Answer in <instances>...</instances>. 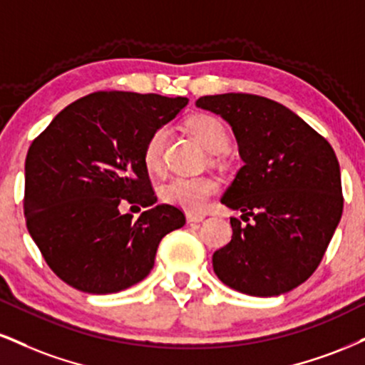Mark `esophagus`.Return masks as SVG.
<instances>
[{
	"label": "esophagus",
	"mask_w": 365,
	"mask_h": 365,
	"mask_svg": "<svg viewBox=\"0 0 365 365\" xmlns=\"http://www.w3.org/2000/svg\"><path fill=\"white\" fill-rule=\"evenodd\" d=\"M204 214H194V212H188L187 214V221L188 222H202L204 221Z\"/></svg>",
	"instance_id": "obj_1"
}]
</instances>
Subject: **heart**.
Returning <instances> with one entry per match:
<instances>
[{
    "mask_svg": "<svg viewBox=\"0 0 365 365\" xmlns=\"http://www.w3.org/2000/svg\"><path fill=\"white\" fill-rule=\"evenodd\" d=\"M187 129L209 153H222L230 146V133L225 122L212 113H199L188 118ZM168 129L160 127L149 135L143 149V163L149 171L163 168V155ZM219 183L212 177H171L160 187L161 199L188 212H200L210 197L217 192Z\"/></svg>",
    "mask_w": 365,
    "mask_h": 365,
    "instance_id": "obj_1",
    "label": "heart"
}]
</instances>
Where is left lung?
<instances>
[{
	"mask_svg": "<svg viewBox=\"0 0 365 365\" xmlns=\"http://www.w3.org/2000/svg\"><path fill=\"white\" fill-rule=\"evenodd\" d=\"M197 105L232 127L245 161L222 204L231 241L212 255L219 279L250 296H279L318 269L344 212L340 165L327 139L265 96H200ZM252 220V223H248Z\"/></svg>",
	"mask_w": 365,
	"mask_h": 365,
	"instance_id": "8db88e82",
	"label": "left lung"
}]
</instances>
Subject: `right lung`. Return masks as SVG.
Returning a JSON list of instances; mask_svg holds the SVG:
<instances>
[{
    "mask_svg": "<svg viewBox=\"0 0 365 365\" xmlns=\"http://www.w3.org/2000/svg\"><path fill=\"white\" fill-rule=\"evenodd\" d=\"M188 100L156 93L95 91L61 110L25 160L27 230L51 270L78 291L112 294L138 284L158 245L185 225L183 210L153 205L143 149ZM129 201L148 210L120 215Z\"/></svg>",
    "mask_w": 365,
    "mask_h": 365,
    "instance_id": "obj_1",
    "label": "right lung"
}]
</instances>
